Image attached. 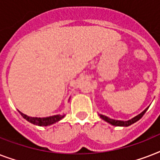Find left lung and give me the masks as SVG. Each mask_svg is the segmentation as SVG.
I'll return each instance as SVG.
<instances>
[{
	"label": "left lung",
	"instance_id": "8db88e82",
	"mask_svg": "<svg viewBox=\"0 0 160 160\" xmlns=\"http://www.w3.org/2000/svg\"><path fill=\"white\" fill-rule=\"evenodd\" d=\"M149 107L148 106L146 109H144V111H142L140 114H139L136 116H134V118H132L131 119H129V120H118V119H110L109 117L105 116V115H103V114H99L100 117L102 119H104L105 121H106L107 123H109V124H112V125H114V126H122V127H128L129 125H131L132 124H134L135 122H137L138 120L141 119L143 115L145 114V112L147 111V109H149Z\"/></svg>",
	"mask_w": 160,
	"mask_h": 160
}]
</instances>
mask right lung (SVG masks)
Masks as SVG:
<instances>
[{"label": "right lung", "mask_w": 160, "mask_h": 160, "mask_svg": "<svg viewBox=\"0 0 160 160\" xmlns=\"http://www.w3.org/2000/svg\"><path fill=\"white\" fill-rule=\"evenodd\" d=\"M70 99H69V101H70ZM19 113H20V114H21V116L23 117L25 119H26L27 121L31 123V124L38 125V126H48V125H51V124H55L56 122L60 121V119H62L65 116V114H55V115H52V116L42 117V118H41V117L28 116V115L23 114V113L21 111H19Z\"/></svg>", "instance_id": "right-lung-1"}]
</instances>
